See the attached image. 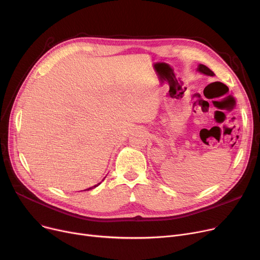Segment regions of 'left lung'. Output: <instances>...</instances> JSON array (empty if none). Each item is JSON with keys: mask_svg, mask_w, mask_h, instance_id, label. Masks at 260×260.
<instances>
[{"mask_svg": "<svg viewBox=\"0 0 260 260\" xmlns=\"http://www.w3.org/2000/svg\"><path fill=\"white\" fill-rule=\"evenodd\" d=\"M198 71H199L200 73L204 74V75H208V76H215V74L210 70V68H209V67H207L206 65H203V64H200V65L198 66Z\"/></svg>", "mask_w": 260, "mask_h": 260, "instance_id": "left-lung-1", "label": "left lung"}]
</instances>
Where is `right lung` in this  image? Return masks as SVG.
<instances>
[{
	"instance_id": "obj_1",
	"label": "right lung",
	"mask_w": 260,
	"mask_h": 260,
	"mask_svg": "<svg viewBox=\"0 0 260 260\" xmlns=\"http://www.w3.org/2000/svg\"><path fill=\"white\" fill-rule=\"evenodd\" d=\"M100 183H101V182H100ZM100 183H99V184H100ZM95 186H98V185H94V186H92V187H89L88 189H91V188H93V187H95ZM88 189H87V190H88Z\"/></svg>"
}]
</instances>
